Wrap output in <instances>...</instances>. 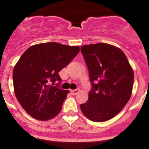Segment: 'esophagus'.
I'll list each match as a JSON object with an SVG mask.
<instances>
[{"instance_id":"1","label":"esophagus","mask_w":149,"mask_h":149,"mask_svg":"<svg viewBox=\"0 0 149 149\" xmlns=\"http://www.w3.org/2000/svg\"><path fill=\"white\" fill-rule=\"evenodd\" d=\"M79 89H76V90H70V93H71L72 95H76V94H77L78 93H79Z\"/></svg>"}]
</instances>
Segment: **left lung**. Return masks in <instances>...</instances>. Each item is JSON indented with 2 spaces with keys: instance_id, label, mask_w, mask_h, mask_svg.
<instances>
[{
  "instance_id": "left-lung-1",
  "label": "left lung",
  "mask_w": 149,
  "mask_h": 149,
  "mask_svg": "<svg viewBox=\"0 0 149 149\" xmlns=\"http://www.w3.org/2000/svg\"><path fill=\"white\" fill-rule=\"evenodd\" d=\"M92 88L88 100L80 105L87 118L103 122L123 109L131 97L134 72L124 53L107 43L81 47Z\"/></svg>"
}]
</instances>
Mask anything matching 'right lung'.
Wrapping results in <instances>:
<instances>
[{
	"label": "right lung",
	"mask_w": 149,
	"mask_h": 149,
	"mask_svg": "<svg viewBox=\"0 0 149 149\" xmlns=\"http://www.w3.org/2000/svg\"><path fill=\"white\" fill-rule=\"evenodd\" d=\"M79 50L58 42L40 43L20 56L13 70L14 90L22 107L34 118L48 120L59 113L69 91L59 88V72ZM56 81L59 83L54 86Z\"/></svg>",
	"instance_id": "right-lung-1"
}]
</instances>
